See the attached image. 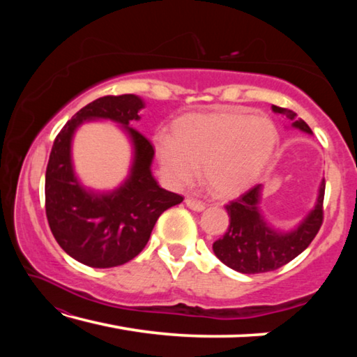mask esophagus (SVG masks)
<instances>
[{
	"label": "esophagus",
	"instance_id": "34e87169",
	"mask_svg": "<svg viewBox=\"0 0 357 357\" xmlns=\"http://www.w3.org/2000/svg\"><path fill=\"white\" fill-rule=\"evenodd\" d=\"M185 204H187V208H190L192 211H197V213H202V211H204V203L200 202V200H197V198L187 197Z\"/></svg>",
	"mask_w": 357,
	"mask_h": 357
}]
</instances>
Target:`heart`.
<instances>
[{
    "mask_svg": "<svg viewBox=\"0 0 357 357\" xmlns=\"http://www.w3.org/2000/svg\"><path fill=\"white\" fill-rule=\"evenodd\" d=\"M277 129L266 114L241 107L181 118L173 137L157 134L155 153L172 183L187 185L203 167L204 184L219 198H233L257 183L277 144Z\"/></svg>",
    "mask_w": 357,
    "mask_h": 357,
    "instance_id": "1",
    "label": "heart"
}]
</instances>
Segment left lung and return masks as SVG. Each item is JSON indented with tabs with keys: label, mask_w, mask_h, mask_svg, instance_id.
I'll use <instances>...</instances> for the list:
<instances>
[{
	"label": "left lung",
	"mask_w": 357,
	"mask_h": 357,
	"mask_svg": "<svg viewBox=\"0 0 357 357\" xmlns=\"http://www.w3.org/2000/svg\"><path fill=\"white\" fill-rule=\"evenodd\" d=\"M273 110L293 121V128L312 134L305 121L296 118L294 112L275 105H273ZM324 187L323 179L315 208L305 215V219L291 231H280L269 227L259 211L263 185H253L225 206L229 227L223 238L213 244L215 257L228 268L243 274L269 273L285 266L310 245L321 228Z\"/></svg>",
	"instance_id": "left-lung-1"
}]
</instances>
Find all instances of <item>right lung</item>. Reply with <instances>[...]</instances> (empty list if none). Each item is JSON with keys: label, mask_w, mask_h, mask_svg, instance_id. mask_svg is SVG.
<instances>
[{"label": "right lung", "mask_w": 357, "mask_h": 357, "mask_svg": "<svg viewBox=\"0 0 357 357\" xmlns=\"http://www.w3.org/2000/svg\"><path fill=\"white\" fill-rule=\"evenodd\" d=\"M144 102L135 94L104 96L77 112L53 143L45 172V213L61 249L91 268H114L130 261L148 244L160 214L183 197L157 184L151 164L154 148L130 128ZM91 119H110L123 126L135 146L128 179L113 192L83 188L71 165V138L78 125Z\"/></svg>", "instance_id": "add662e5"}]
</instances>
